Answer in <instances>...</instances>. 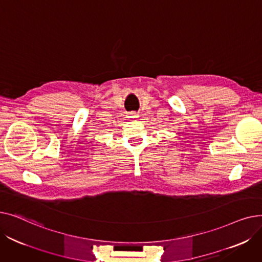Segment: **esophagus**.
Listing matches in <instances>:
<instances>
[{
	"label": "esophagus",
	"instance_id": "34e87169",
	"mask_svg": "<svg viewBox=\"0 0 262 262\" xmlns=\"http://www.w3.org/2000/svg\"><path fill=\"white\" fill-rule=\"evenodd\" d=\"M127 117H128V119H130V120H136L137 118H138V115H137L136 113H129Z\"/></svg>",
	"mask_w": 262,
	"mask_h": 262
}]
</instances>
